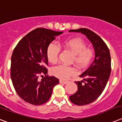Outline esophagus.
<instances>
[{
  "mask_svg": "<svg viewBox=\"0 0 122 122\" xmlns=\"http://www.w3.org/2000/svg\"><path fill=\"white\" fill-rule=\"evenodd\" d=\"M68 81H64V80H59V83L62 84H66L68 83Z\"/></svg>",
  "mask_w": 122,
  "mask_h": 122,
  "instance_id": "1",
  "label": "esophagus"
}]
</instances>
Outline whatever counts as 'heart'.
<instances>
[{
	"mask_svg": "<svg viewBox=\"0 0 122 122\" xmlns=\"http://www.w3.org/2000/svg\"><path fill=\"white\" fill-rule=\"evenodd\" d=\"M60 46L70 50L74 54L73 61L80 68H85L90 64L95 56V52L92 47H86V44L79 38H74L64 41ZM60 49L56 44L51 43L47 46L46 56L47 61L54 64L58 59ZM51 73L61 80H66L76 73V70L72 66L60 64L51 69Z\"/></svg>",
	"mask_w": 122,
	"mask_h": 122,
	"instance_id": "1",
	"label": "heart"
}]
</instances>
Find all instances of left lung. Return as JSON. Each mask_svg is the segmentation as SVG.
Segmentation results:
<instances>
[{
	"instance_id": "8db88e82",
	"label": "left lung",
	"mask_w": 122,
	"mask_h": 122,
	"mask_svg": "<svg viewBox=\"0 0 122 122\" xmlns=\"http://www.w3.org/2000/svg\"><path fill=\"white\" fill-rule=\"evenodd\" d=\"M70 32L83 34L92 43L95 52L94 61L80 76L84 78L83 81H75L78 90L70 97L73 103L85 105L96 100L105 88L111 73L110 54L102 39L90 29L80 28ZM83 82L84 84L82 83Z\"/></svg>"
}]
</instances>
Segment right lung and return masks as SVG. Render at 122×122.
<instances>
[{"label": "right lung", "mask_w": 122, "mask_h": 122, "mask_svg": "<svg viewBox=\"0 0 122 122\" xmlns=\"http://www.w3.org/2000/svg\"><path fill=\"white\" fill-rule=\"evenodd\" d=\"M62 33L36 29L22 39L14 49L10 65L12 81L18 95L29 103L40 105L47 102L54 86L59 83L58 78L47 75L46 51L55 37ZM42 74L45 76L39 80V75Z\"/></svg>", "instance_id": "add662e5"}]
</instances>
